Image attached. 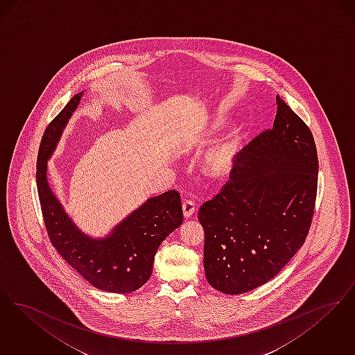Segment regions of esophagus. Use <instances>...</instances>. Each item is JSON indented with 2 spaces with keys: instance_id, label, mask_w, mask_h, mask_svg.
I'll return each instance as SVG.
<instances>
[{
  "instance_id": "obj_1",
  "label": "esophagus",
  "mask_w": 355,
  "mask_h": 355,
  "mask_svg": "<svg viewBox=\"0 0 355 355\" xmlns=\"http://www.w3.org/2000/svg\"><path fill=\"white\" fill-rule=\"evenodd\" d=\"M195 211H196V205H195L193 201L187 200L183 202V216H184V218H189L195 214Z\"/></svg>"
}]
</instances>
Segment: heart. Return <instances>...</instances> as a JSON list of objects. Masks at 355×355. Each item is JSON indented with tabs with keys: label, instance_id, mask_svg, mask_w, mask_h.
<instances>
[{
	"label": "heart",
	"instance_id": "b5f03b06",
	"mask_svg": "<svg viewBox=\"0 0 355 355\" xmlns=\"http://www.w3.org/2000/svg\"><path fill=\"white\" fill-rule=\"evenodd\" d=\"M223 121L217 119L211 125V132L218 130ZM243 148V135L240 131L232 132L230 137L212 147L201 160V170L212 180H224L230 178L239 160Z\"/></svg>",
	"mask_w": 355,
	"mask_h": 355
}]
</instances>
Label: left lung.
Here are the masks:
<instances>
[{
	"label": "left lung",
	"mask_w": 355,
	"mask_h": 355,
	"mask_svg": "<svg viewBox=\"0 0 355 355\" xmlns=\"http://www.w3.org/2000/svg\"><path fill=\"white\" fill-rule=\"evenodd\" d=\"M317 183L313 134L277 96L273 128L241 150L230 182L199 211L211 286L241 294L276 277L306 240Z\"/></svg>",
	"instance_id": "obj_1"
}]
</instances>
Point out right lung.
<instances>
[{"label":"right lung","mask_w":355,"mask_h":355,"mask_svg":"<svg viewBox=\"0 0 355 355\" xmlns=\"http://www.w3.org/2000/svg\"><path fill=\"white\" fill-rule=\"evenodd\" d=\"M82 95L83 92L70 99L41 140L35 178L42 216L53 247L82 277L105 292L131 293L150 279L157 248L182 225V200L176 191L151 198L106 237L93 239L78 228L49 185L47 160Z\"/></svg>","instance_id":"obj_1"}]
</instances>
